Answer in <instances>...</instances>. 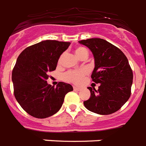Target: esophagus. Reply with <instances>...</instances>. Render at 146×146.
<instances>
[{"mask_svg":"<svg viewBox=\"0 0 146 146\" xmlns=\"http://www.w3.org/2000/svg\"><path fill=\"white\" fill-rule=\"evenodd\" d=\"M73 89H74V91H79V90H80L79 87H73Z\"/></svg>","mask_w":146,"mask_h":146,"instance_id":"34e87169","label":"esophagus"}]
</instances>
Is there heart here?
<instances>
[{
    "label": "heart",
    "instance_id": "heart-1",
    "mask_svg": "<svg viewBox=\"0 0 146 146\" xmlns=\"http://www.w3.org/2000/svg\"><path fill=\"white\" fill-rule=\"evenodd\" d=\"M75 54L77 55V56L81 59L83 57H88L89 52L87 50V49L84 46H78L75 49ZM64 57H65V54L62 53L59 57L58 63L61 64L62 62ZM87 74V71L86 69L71 70L64 73L62 75V79L66 82L73 83L74 84H80L82 83L83 79Z\"/></svg>",
    "mask_w": 146,
    "mask_h": 146
}]
</instances>
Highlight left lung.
<instances>
[{
    "mask_svg": "<svg viewBox=\"0 0 146 146\" xmlns=\"http://www.w3.org/2000/svg\"><path fill=\"white\" fill-rule=\"evenodd\" d=\"M79 43L92 51L95 68L91 74L93 82L99 84L96 90L89 87L90 98L84 102L88 110L99 115H110L125 104L131 94L133 71L124 53L101 38L81 40Z\"/></svg>",
    "mask_w": 146,
    "mask_h": 146,
    "instance_id": "1",
    "label": "left lung"
}]
</instances>
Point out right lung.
Listing matches in <instances>:
<instances>
[{
    "instance_id": "add662e5",
    "label": "right lung",
    "mask_w": 146,
    "mask_h": 146,
    "mask_svg": "<svg viewBox=\"0 0 146 146\" xmlns=\"http://www.w3.org/2000/svg\"><path fill=\"white\" fill-rule=\"evenodd\" d=\"M70 42L46 40L25 48L17 58L12 72L14 96L29 115L37 118L50 117L58 111L72 85L46 83L49 72L56 69L58 59Z\"/></svg>"
}]
</instances>
